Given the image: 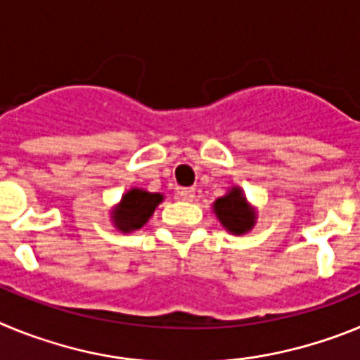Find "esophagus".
Returning <instances> with one entry per match:
<instances>
[{
    "label": "esophagus",
    "instance_id": "obj_1",
    "mask_svg": "<svg viewBox=\"0 0 360 360\" xmlns=\"http://www.w3.org/2000/svg\"><path fill=\"white\" fill-rule=\"evenodd\" d=\"M176 198L184 200V202H193L195 200V189L193 187H180L176 191Z\"/></svg>",
    "mask_w": 360,
    "mask_h": 360
}]
</instances>
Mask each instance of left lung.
Instances as JSON below:
<instances>
[{"label":"left lung","mask_w":360,"mask_h":360,"mask_svg":"<svg viewBox=\"0 0 360 360\" xmlns=\"http://www.w3.org/2000/svg\"><path fill=\"white\" fill-rule=\"evenodd\" d=\"M212 212L216 214L221 227L236 236L252 231L257 219L256 209L250 205L240 186L229 187L224 196L214 200Z\"/></svg>","instance_id":"left-lung-1"}]
</instances>
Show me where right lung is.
<instances>
[{"mask_svg":"<svg viewBox=\"0 0 360 360\" xmlns=\"http://www.w3.org/2000/svg\"><path fill=\"white\" fill-rule=\"evenodd\" d=\"M164 202L162 193H149L142 187H131L122 195L120 202L111 209L110 219L120 232H133L144 227L155 209Z\"/></svg>","mask_w":360,"mask_h":360,"instance_id":"obj_1","label":"right lung"}]
</instances>
